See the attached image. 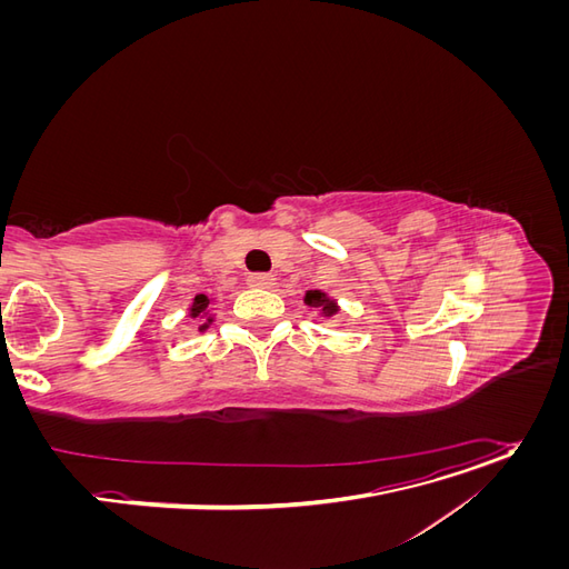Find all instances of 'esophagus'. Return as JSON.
I'll list each match as a JSON object with an SVG mask.
<instances>
[{"label": "esophagus", "mask_w": 569, "mask_h": 569, "mask_svg": "<svg viewBox=\"0 0 569 569\" xmlns=\"http://www.w3.org/2000/svg\"><path fill=\"white\" fill-rule=\"evenodd\" d=\"M249 287L253 289H272L274 287V274H268V272H256V274H249Z\"/></svg>", "instance_id": "34e87169"}]
</instances>
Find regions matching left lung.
Returning <instances> with one entry per match:
<instances>
[{
    "instance_id": "left-lung-1",
    "label": "left lung",
    "mask_w": 569,
    "mask_h": 569,
    "mask_svg": "<svg viewBox=\"0 0 569 569\" xmlns=\"http://www.w3.org/2000/svg\"><path fill=\"white\" fill-rule=\"evenodd\" d=\"M303 303L308 308H313V311H318L325 320L335 318L341 311L339 301L335 297L327 295V291H322V289H308L306 297H303Z\"/></svg>"
}]
</instances>
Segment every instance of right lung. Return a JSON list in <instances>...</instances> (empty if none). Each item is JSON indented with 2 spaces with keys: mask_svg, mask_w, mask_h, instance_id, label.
<instances>
[{
  "mask_svg": "<svg viewBox=\"0 0 569 569\" xmlns=\"http://www.w3.org/2000/svg\"><path fill=\"white\" fill-rule=\"evenodd\" d=\"M213 301H216L213 297L197 295V297L192 299V303H189V308H187V316L199 322V325H197V330H199V332L209 330V327L216 322V313L211 311Z\"/></svg>",
  "mask_w": 569,
  "mask_h": 569,
  "instance_id": "add662e5",
  "label": "right lung"
}]
</instances>
